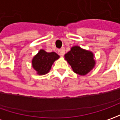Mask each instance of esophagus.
<instances>
[{"instance_id": "34e87169", "label": "esophagus", "mask_w": 120, "mask_h": 120, "mask_svg": "<svg viewBox=\"0 0 120 120\" xmlns=\"http://www.w3.org/2000/svg\"><path fill=\"white\" fill-rule=\"evenodd\" d=\"M58 53H59V55L60 56L63 57V55H64V54H65V50H64V49H61L58 50Z\"/></svg>"}]
</instances>
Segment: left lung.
Returning <instances> with one entry per match:
<instances>
[{
  "mask_svg": "<svg viewBox=\"0 0 120 120\" xmlns=\"http://www.w3.org/2000/svg\"><path fill=\"white\" fill-rule=\"evenodd\" d=\"M65 59L71 65L73 71L80 75H85L95 65L94 53L79 46L72 47L65 55Z\"/></svg>",
  "mask_w": 120,
  "mask_h": 120,
  "instance_id": "left-lung-1",
  "label": "left lung"
}]
</instances>
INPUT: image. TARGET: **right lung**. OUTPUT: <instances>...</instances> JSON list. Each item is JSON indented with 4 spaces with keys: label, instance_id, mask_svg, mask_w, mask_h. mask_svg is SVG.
<instances>
[{
    "label": "right lung",
    "instance_id": "add662e5",
    "mask_svg": "<svg viewBox=\"0 0 120 120\" xmlns=\"http://www.w3.org/2000/svg\"><path fill=\"white\" fill-rule=\"evenodd\" d=\"M59 57V55L55 52L47 53L41 49L32 59V67L38 75H43L50 71L53 63Z\"/></svg>",
    "mask_w": 120,
    "mask_h": 120
}]
</instances>
